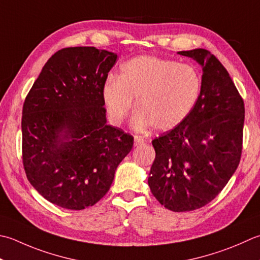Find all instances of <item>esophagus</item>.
<instances>
[{
  "mask_svg": "<svg viewBox=\"0 0 260 260\" xmlns=\"http://www.w3.org/2000/svg\"><path fill=\"white\" fill-rule=\"evenodd\" d=\"M142 144H144V140L141 136H134V146H140Z\"/></svg>",
  "mask_w": 260,
  "mask_h": 260,
  "instance_id": "34e87169",
  "label": "esophagus"
}]
</instances>
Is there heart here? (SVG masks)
Listing matches in <instances>:
<instances>
[{
	"label": "heart",
	"instance_id": "heart-1",
	"mask_svg": "<svg viewBox=\"0 0 260 260\" xmlns=\"http://www.w3.org/2000/svg\"><path fill=\"white\" fill-rule=\"evenodd\" d=\"M202 92V78L190 64L137 56L121 65L118 79L111 78L103 88V98L110 119L120 124L136 98L135 126H152L167 132L190 116Z\"/></svg>",
	"mask_w": 260,
	"mask_h": 260
}]
</instances>
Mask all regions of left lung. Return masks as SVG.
Returning <instances> with one entry per match:
<instances>
[{"label":"left lung","mask_w":260,"mask_h":260,"mask_svg":"<svg viewBox=\"0 0 260 260\" xmlns=\"http://www.w3.org/2000/svg\"><path fill=\"white\" fill-rule=\"evenodd\" d=\"M202 68V92L190 116L152 141V194L174 212H189L220 194L240 162L245 105L224 66L206 49L178 52Z\"/></svg>","instance_id":"left-lung-1"}]
</instances>
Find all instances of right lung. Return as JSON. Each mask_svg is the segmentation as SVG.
<instances>
[{"instance_id":"right-lung-1","label":"right lung","mask_w":260,"mask_h":260,"mask_svg":"<svg viewBox=\"0 0 260 260\" xmlns=\"http://www.w3.org/2000/svg\"><path fill=\"white\" fill-rule=\"evenodd\" d=\"M117 54L70 47L50 57L22 109L25 175L45 200L84 210L103 198L134 139L107 124L103 88Z\"/></svg>"}]
</instances>
